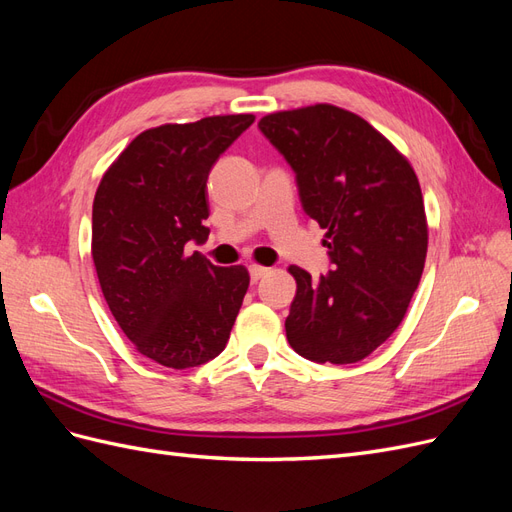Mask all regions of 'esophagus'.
Instances as JSON below:
<instances>
[{
    "label": "esophagus",
    "instance_id": "34e87169",
    "mask_svg": "<svg viewBox=\"0 0 512 512\" xmlns=\"http://www.w3.org/2000/svg\"><path fill=\"white\" fill-rule=\"evenodd\" d=\"M269 273V269L267 267H260V265H250V277H252V282H258L260 277H265Z\"/></svg>",
    "mask_w": 512,
    "mask_h": 512
}]
</instances>
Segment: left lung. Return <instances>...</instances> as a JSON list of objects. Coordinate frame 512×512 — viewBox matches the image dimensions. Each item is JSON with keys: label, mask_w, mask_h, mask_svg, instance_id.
<instances>
[{"label": "left lung", "mask_w": 512, "mask_h": 512, "mask_svg": "<svg viewBox=\"0 0 512 512\" xmlns=\"http://www.w3.org/2000/svg\"><path fill=\"white\" fill-rule=\"evenodd\" d=\"M260 132L294 170L303 211L327 230L333 269L290 267L294 352L316 363L365 359L404 320L427 256L421 185L410 162L365 119L331 104L262 117Z\"/></svg>", "instance_id": "1"}]
</instances>
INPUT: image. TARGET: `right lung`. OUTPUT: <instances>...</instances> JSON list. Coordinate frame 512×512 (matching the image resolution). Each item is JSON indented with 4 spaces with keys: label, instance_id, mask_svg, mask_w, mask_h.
<instances>
[{
    "label": "right lung",
    "instance_id": "1",
    "mask_svg": "<svg viewBox=\"0 0 512 512\" xmlns=\"http://www.w3.org/2000/svg\"><path fill=\"white\" fill-rule=\"evenodd\" d=\"M252 123L220 115L145 130L98 185L91 256L102 294L134 348L164 367L215 359L250 286L245 267H215L183 247L207 241L209 173Z\"/></svg>",
    "mask_w": 512,
    "mask_h": 512
}]
</instances>
